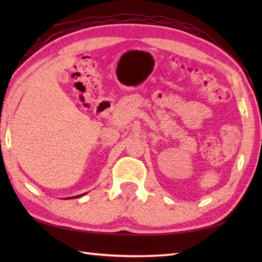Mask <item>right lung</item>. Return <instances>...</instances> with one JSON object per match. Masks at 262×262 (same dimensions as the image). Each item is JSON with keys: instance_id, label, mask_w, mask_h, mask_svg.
<instances>
[{"instance_id": "1", "label": "right lung", "mask_w": 262, "mask_h": 262, "mask_svg": "<svg viewBox=\"0 0 262 262\" xmlns=\"http://www.w3.org/2000/svg\"><path fill=\"white\" fill-rule=\"evenodd\" d=\"M83 194H84V193H82V194H80V196H75V197H72V198H76V197H81V196H83Z\"/></svg>"}]
</instances>
